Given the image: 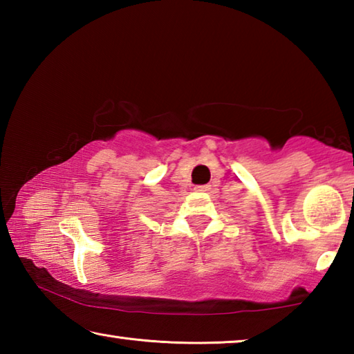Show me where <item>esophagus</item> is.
I'll return each instance as SVG.
<instances>
[{
    "instance_id": "obj_1",
    "label": "esophagus",
    "mask_w": 354,
    "mask_h": 354,
    "mask_svg": "<svg viewBox=\"0 0 354 354\" xmlns=\"http://www.w3.org/2000/svg\"><path fill=\"white\" fill-rule=\"evenodd\" d=\"M195 190H196V192H209V190H211V185H209V184L195 185Z\"/></svg>"
}]
</instances>
